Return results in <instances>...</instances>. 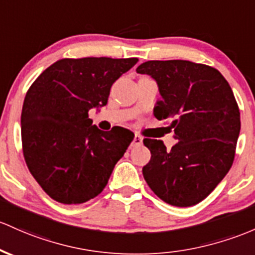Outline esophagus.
I'll list each match as a JSON object with an SVG mask.
<instances>
[{
  "mask_svg": "<svg viewBox=\"0 0 255 255\" xmlns=\"http://www.w3.org/2000/svg\"><path fill=\"white\" fill-rule=\"evenodd\" d=\"M141 144H142V136L139 135V134H135V135H134L132 145L133 146H140Z\"/></svg>",
  "mask_w": 255,
  "mask_h": 255,
  "instance_id": "1",
  "label": "esophagus"
}]
</instances>
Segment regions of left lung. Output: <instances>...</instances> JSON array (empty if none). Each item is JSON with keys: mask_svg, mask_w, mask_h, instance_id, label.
<instances>
[{"mask_svg": "<svg viewBox=\"0 0 255 255\" xmlns=\"http://www.w3.org/2000/svg\"><path fill=\"white\" fill-rule=\"evenodd\" d=\"M157 82L162 99L153 115L170 120L178 142L144 139L151 159L147 185L168 205L190 207L211 194L230 170L241 121L228 81L212 66L189 60H150L136 68Z\"/></svg>", "mask_w": 255, "mask_h": 255, "instance_id": "1", "label": "left lung"}]
</instances>
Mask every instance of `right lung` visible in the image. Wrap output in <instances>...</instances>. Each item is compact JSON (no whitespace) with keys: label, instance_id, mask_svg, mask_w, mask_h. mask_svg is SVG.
I'll return each mask as SVG.
<instances>
[{"label":"right lung","instance_id":"right-lung-1","mask_svg":"<svg viewBox=\"0 0 255 255\" xmlns=\"http://www.w3.org/2000/svg\"><path fill=\"white\" fill-rule=\"evenodd\" d=\"M138 58L60 59L35 80L21 111L26 166L43 191L64 205L87 202L104 190L134 133L92 126L88 111L108 103L113 83Z\"/></svg>","mask_w":255,"mask_h":255}]
</instances>
